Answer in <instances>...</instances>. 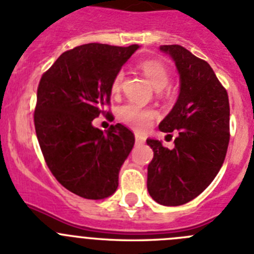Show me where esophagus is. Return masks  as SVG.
<instances>
[{
	"label": "esophagus",
	"instance_id": "1",
	"mask_svg": "<svg viewBox=\"0 0 254 254\" xmlns=\"http://www.w3.org/2000/svg\"><path fill=\"white\" fill-rule=\"evenodd\" d=\"M135 142L138 144H143L145 142V138L143 135H139V134H135Z\"/></svg>",
	"mask_w": 254,
	"mask_h": 254
}]
</instances>
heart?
I'll return each instance as SVG.
<instances>
[{"label":"heart","instance_id":"heart-1","mask_svg":"<svg viewBox=\"0 0 254 254\" xmlns=\"http://www.w3.org/2000/svg\"><path fill=\"white\" fill-rule=\"evenodd\" d=\"M143 72L156 89H162L170 81V71L164 63L158 60H145L140 64ZM124 80V71L119 70L111 81V93L118 94ZM119 119L135 130H145L156 118L157 112L151 107H143L136 103L129 102L123 105L118 111Z\"/></svg>","mask_w":254,"mask_h":254}]
</instances>
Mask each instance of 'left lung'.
I'll use <instances>...</instances> for the list:
<instances>
[{"instance_id": "left-lung-1", "label": "left lung", "mask_w": 254, "mask_h": 254, "mask_svg": "<svg viewBox=\"0 0 254 254\" xmlns=\"http://www.w3.org/2000/svg\"><path fill=\"white\" fill-rule=\"evenodd\" d=\"M160 50L175 61L180 93L158 127L169 135L176 131L178 138L173 149L147 139L153 149L147 189L157 203L180 206L198 197L221 169L230 140V106L228 92L206 61L179 45Z\"/></svg>"}]
</instances>
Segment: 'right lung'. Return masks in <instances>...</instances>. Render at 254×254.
Here are the masks:
<instances>
[{
  "mask_svg": "<svg viewBox=\"0 0 254 254\" xmlns=\"http://www.w3.org/2000/svg\"><path fill=\"white\" fill-rule=\"evenodd\" d=\"M138 48L78 46L64 52L39 80L34 110L39 147L57 182L79 197L103 199L118 189L134 134L121 124L103 134L92 121L106 114L112 78Z\"/></svg>",
  "mask_w": 254,
  "mask_h": 254,
  "instance_id": "obj_1",
  "label": "right lung"
}]
</instances>
